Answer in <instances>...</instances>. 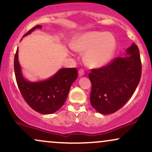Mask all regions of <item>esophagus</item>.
Here are the masks:
<instances>
[{
	"instance_id": "obj_1",
	"label": "esophagus",
	"mask_w": 152,
	"mask_h": 152,
	"mask_svg": "<svg viewBox=\"0 0 152 152\" xmlns=\"http://www.w3.org/2000/svg\"><path fill=\"white\" fill-rule=\"evenodd\" d=\"M78 74H79V75L81 76H82L83 75H84V70H83V69H80V70L78 71Z\"/></svg>"
}]
</instances>
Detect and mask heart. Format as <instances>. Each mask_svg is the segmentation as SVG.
<instances>
[{"mask_svg": "<svg viewBox=\"0 0 152 152\" xmlns=\"http://www.w3.org/2000/svg\"><path fill=\"white\" fill-rule=\"evenodd\" d=\"M75 50L84 52L85 61L91 67L98 68L108 64L117 48L115 37L108 32L91 31L81 34L72 43Z\"/></svg>", "mask_w": 152, "mask_h": 152, "instance_id": "heart-1", "label": "heart"}]
</instances>
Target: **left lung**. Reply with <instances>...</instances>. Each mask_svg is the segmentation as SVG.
I'll return each instance as SVG.
<instances>
[{
    "mask_svg": "<svg viewBox=\"0 0 152 152\" xmlns=\"http://www.w3.org/2000/svg\"><path fill=\"white\" fill-rule=\"evenodd\" d=\"M126 52L127 56L113 58L88 74L92 84L91 104L101 114H111L121 108L140 83L142 62L138 47L133 43Z\"/></svg>",
    "mask_w": 152,
    "mask_h": 152,
    "instance_id": "8db88e82",
    "label": "left lung"
}]
</instances>
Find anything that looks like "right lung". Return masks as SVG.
Segmentation results:
<instances>
[{"label":"right lung","instance_id":"1","mask_svg":"<svg viewBox=\"0 0 152 152\" xmlns=\"http://www.w3.org/2000/svg\"><path fill=\"white\" fill-rule=\"evenodd\" d=\"M37 28H42L37 25L24 36L31 33ZM17 49L14 58V70L18 89L29 106L42 114H52L60 109L64 104L69 89L77 78L76 68L61 69L49 79L44 81H27L23 78L18 58Z\"/></svg>","mask_w":152,"mask_h":152}]
</instances>
